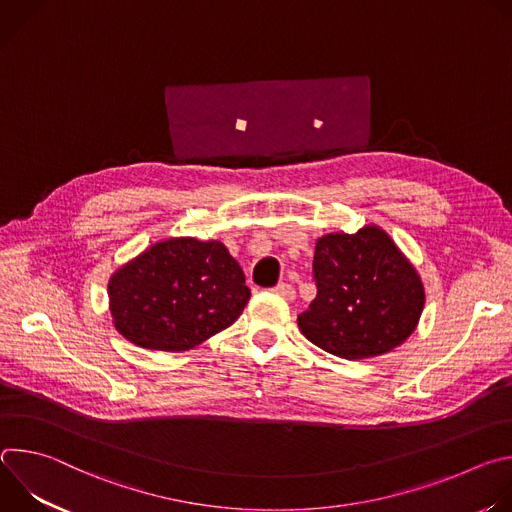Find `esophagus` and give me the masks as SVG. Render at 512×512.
<instances>
[{
  "instance_id": "1",
  "label": "esophagus",
  "mask_w": 512,
  "mask_h": 512,
  "mask_svg": "<svg viewBox=\"0 0 512 512\" xmlns=\"http://www.w3.org/2000/svg\"><path fill=\"white\" fill-rule=\"evenodd\" d=\"M273 291L277 296H281L283 300H287V302H291L296 298V289H294V285H289V283H277L275 287H273Z\"/></svg>"
}]
</instances>
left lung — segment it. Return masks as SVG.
Here are the masks:
<instances>
[{
    "mask_svg": "<svg viewBox=\"0 0 512 512\" xmlns=\"http://www.w3.org/2000/svg\"><path fill=\"white\" fill-rule=\"evenodd\" d=\"M318 296L298 316L302 334L322 350L360 360L401 346L417 328L425 289L387 231L364 225L316 241Z\"/></svg>",
    "mask_w": 512,
    "mask_h": 512,
    "instance_id": "obj_1",
    "label": "left lung"
}]
</instances>
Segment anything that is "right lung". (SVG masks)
I'll list each match as a JSON object with an SVG mask.
<instances>
[{
	"label": "right lung",
	"instance_id": "right-lung-1",
	"mask_svg": "<svg viewBox=\"0 0 512 512\" xmlns=\"http://www.w3.org/2000/svg\"><path fill=\"white\" fill-rule=\"evenodd\" d=\"M107 296L125 340L184 352L229 328L251 291L225 243L168 237L121 265L109 277Z\"/></svg>",
	"mask_w": 512,
	"mask_h": 512
}]
</instances>
